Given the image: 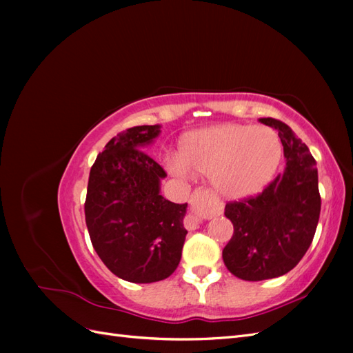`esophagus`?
<instances>
[{
    "label": "esophagus",
    "mask_w": 353,
    "mask_h": 353,
    "mask_svg": "<svg viewBox=\"0 0 353 353\" xmlns=\"http://www.w3.org/2000/svg\"><path fill=\"white\" fill-rule=\"evenodd\" d=\"M199 223H200V219L196 215H193V213H190V215L187 216V225H188V228L190 230H196L199 227Z\"/></svg>",
    "instance_id": "1"
}]
</instances>
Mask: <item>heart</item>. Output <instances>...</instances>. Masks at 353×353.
Listing matches in <instances>:
<instances>
[{
	"label": "heart",
	"mask_w": 353,
	"mask_h": 353,
	"mask_svg": "<svg viewBox=\"0 0 353 353\" xmlns=\"http://www.w3.org/2000/svg\"><path fill=\"white\" fill-rule=\"evenodd\" d=\"M279 135L268 126L223 123L187 134L170 170L187 176L206 174L216 193L225 199L258 194L275 175L281 160Z\"/></svg>",
	"instance_id": "heart-1"
}]
</instances>
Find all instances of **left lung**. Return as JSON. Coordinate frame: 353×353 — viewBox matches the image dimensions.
Returning <instances> with one entry per match:
<instances>
[{"instance_id":"1","label":"left lung","mask_w":353,"mask_h":353,"mask_svg":"<svg viewBox=\"0 0 353 353\" xmlns=\"http://www.w3.org/2000/svg\"><path fill=\"white\" fill-rule=\"evenodd\" d=\"M259 122L279 131L285 169L261 194L225 206L234 234L222 259L232 275L245 281L292 271L311 245L321 212L316 162L306 144L281 121L262 117Z\"/></svg>"}]
</instances>
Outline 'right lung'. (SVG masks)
Instances as JSON below:
<instances>
[{
  "instance_id": "1",
  "label": "right lung",
  "mask_w": 353,
  "mask_h": 353,
  "mask_svg": "<svg viewBox=\"0 0 353 353\" xmlns=\"http://www.w3.org/2000/svg\"><path fill=\"white\" fill-rule=\"evenodd\" d=\"M160 125L134 126L105 144L90 170L85 222L103 263L130 283H154L181 261L187 203L160 194L163 168L144 152Z\"/></svg>"
}]
</instances>
